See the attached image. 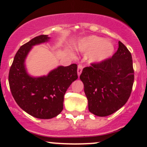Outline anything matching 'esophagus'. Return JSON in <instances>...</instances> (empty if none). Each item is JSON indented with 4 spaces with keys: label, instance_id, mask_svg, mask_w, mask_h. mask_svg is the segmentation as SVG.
<instances>
[{
    "label": "esophagus",
    "instance_id": "obj_1",
    "mask_svg": "<svg viewBox=\"0 0 147 147\" xmlns=\"http://www.w3.org/2000/svg\"><path fill=\"white\" fill-rule=\"evenodd\" d=\"M84 66L82 65V64H79L78 65V68H77V73H78V75L79 76L81 75L82 72V69H83Z\"/></svg>",
    "mask_w": 147,
    "mask_h": 147
}]
</instances>
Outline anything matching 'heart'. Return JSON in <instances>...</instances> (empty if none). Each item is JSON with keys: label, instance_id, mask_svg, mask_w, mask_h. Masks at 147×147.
<instances>
[{"label": "heart", "instance_id": "b5f03b06", "mask_svg": "<svg viewBox=\"0 0 147 147\" xmlns=\"http://www.w3.org/2000/svg\"><path fill=\"white\" fill-rule=\"evenodd\" d=\"M79 50L90 52L89 59L91 62L99 63L107 59L114 52V46L111 41L103 40L101 37L91 36L82 40Z\"/></svg>", "mask_w": 147, "mask_h": 147}]
</instances>
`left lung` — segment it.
Instances as JSON below:
<instances>
[{
    "label": "left lung",
    "mask_w": 147,
    "mask_h": 147,
    "mask_svg": "<svg viewBox=\"0 0 147 147\" xmlns=\"http://www.w3.org/2000/svg\"><path fill=\"white\" fill-rule=\"evenodd\" d=\"M80 79L88 102V110L99 117L116 112L127 102L134 82L131 52L121 41L111 58L91 63L82 70Z\"/></svg>",
    "instance_id": "8db88e82"
}]
</instances>
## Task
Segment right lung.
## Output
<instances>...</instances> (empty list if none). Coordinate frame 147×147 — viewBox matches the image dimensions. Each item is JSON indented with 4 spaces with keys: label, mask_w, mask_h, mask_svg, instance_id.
<instances>
[{
    "label": "right lung",
    "mask_w": 147,
    "mask_h": 147,
    "mask_svg": "<svg viewBox=\"0 0 147 147\" xmlns=\"http://www.w3.org/2000/svg\"><path fill=\"white\" fill-rule=\"evenodd\" d=\"M47 35L36 36L23 45L15 55L9 72L11 95L23 111L39 119L56 117L63 108L67 89L78 78L77 65L59 66L48 76L32 77L25 68L24 61L33 45L48 41Z\"/></svg>",
    "instance_id": "right-lung-1"
}]
</instances>
